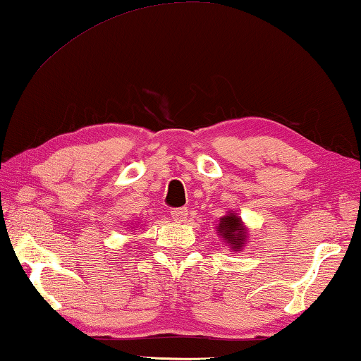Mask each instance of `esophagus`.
Here are the masks:
<instances>
[{"label": "esophagus", "mask_w": 361, "mask_h": 361, "mask_svg": "<svg viewBox=\"0 0 361 361\" xmlns=\"http://www.w3.org/2000/svg\"><path fill=\"white\" fill-rule=\"evenodd\" d=\"M170 215H172L175 223H185L188 218V209H185V207L183 209H173L170 210Z\"/></svg>", "instance_id": "34e87169"}]
</instances>
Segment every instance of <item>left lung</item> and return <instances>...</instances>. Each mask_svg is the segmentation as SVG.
<instances>
[{
  "label": "left lung",
  "instance_id": "1",
  "mask_svg": "<svg viewBox=\"0 0 361 361\" xmlns=\"http://www.w3.org/2000/svg\"><path fill=\"white\" fill-rule=\"evenodd\" d=\"M216 229L219 231L221 239L228 243L234 252H240V248L247 240V232L242 219L237 216L235 213H228V215L219 219Z\"/></svg>",
  "mask_w": 361,
  "mask_h": 361
}]
</instances>
